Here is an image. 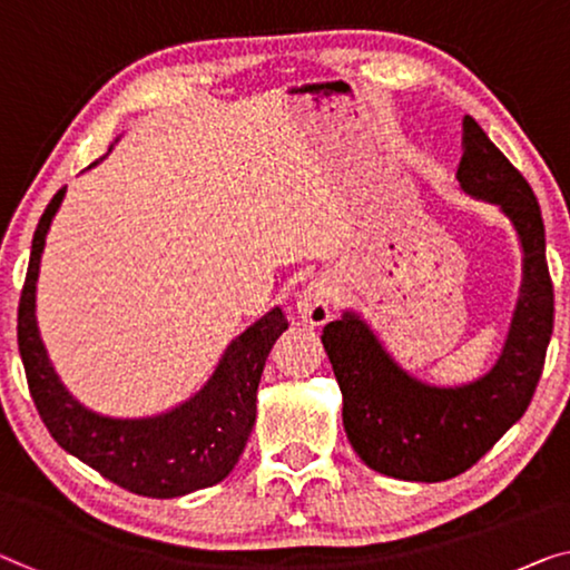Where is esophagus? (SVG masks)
<instances>
[{
    "label": "esophagus",
    "instance_id": "obj_1",
    "mask_svg": "<svg viewBox=\"0 0 570 570\" xmlns=\"http://www.w3.org/2000/svg\"><path fill=\"white\" fill-rule=\"evenodd\" d=\"M337 302V288L330 278H314L312 284L299 294V302H296V312L304 322L309 325H325V322L333 317V307Z\"/></svg>",
    "mask_w": 570,
    "mask_h": 570
}]
</instances>
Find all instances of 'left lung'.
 Segmentation results:
<instances>
[{
	"instance_id": "1",
	"label": "left lung",
	"mask_w": 570,
	"mask_h": 570,
	"mask_svg": "<svg viewBox=\"0 0 570 570\" xmlns=\"http://www.w3.org/2000/svg\"><path fill=\"white\" fill-rule=\"evenodd\" d=\"M458 181L502 207L524 250L522 296L491 373L469 386L435 389L406 376L355 314L322 330L343 392L347 440L373 471L404 481H448L479 463L528 412L553 335V278L538 197L473 117L463 120Z\"/></svg>"
}]
</instances>
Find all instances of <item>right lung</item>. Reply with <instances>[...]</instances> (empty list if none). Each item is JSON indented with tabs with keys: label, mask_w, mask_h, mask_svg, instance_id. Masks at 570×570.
I'll list each match as a JSON object with an SVG mask.
<instances>
[{
	"label": "right lung",
	"mask_w": 570,
	"mask_h": 570,
	"mask_svg": "<svg viewBox=\"0 0 570 570\" xmlns=\"http://www.w3.org/2000/svg\"><path fill=\"white\" fill-rule=\"evenodd\" d=\"M66 189L42 212L32 235L28 276L17 307V345L40 420L58 445L132 494L171 499L215 487L235 469L253 424L256 392L271 347L288 327L282 309L268 312L227 347L202 392L174 412L150 420H109L83 410L50 366L36 325L40 253Z\"/></svg>",
	"instance_id": "obj_1"
}]
</instances>
